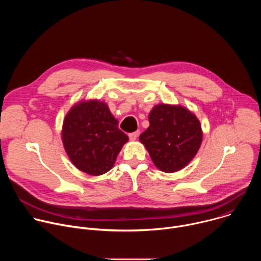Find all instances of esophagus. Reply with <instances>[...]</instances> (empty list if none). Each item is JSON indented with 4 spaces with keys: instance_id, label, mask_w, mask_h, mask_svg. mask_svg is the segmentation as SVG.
I'll use <instances>...</instances> for the list:
<instances>
[{
    "instance_id": "34e87169",
    "label": "esophagus",
    "mask_w": 261,
    "mask_h": 261,
    "mask_svg": "<svg viewBox=\"0 0 261 261\" xmlns=\"http://www.w3.org/2000/svg\"><path fill=\"white\" fill-rule=\"evenodd\" d=\"M138 134H139L138 131H135V132H133V133H130V134H129L130 140H136V138L138 137Z\"/></svg>"
}]
</instances>
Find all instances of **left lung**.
I'll return each mask as SVG.
<instances>
[{"mask_svg": "<svg viewBox=\"0 0 261 261\" xmlns=\"http://www.w3.org/2000/svg\"><path fill=\"white\" fill-rule=\"evenodd\" d=\"M150 126L140 134L155 166L171 173L182 169L197 154L202 141L197 117L181 105L160 103L148 115Z\"/></svg>", "mask_w": 261, "mask_h": 261, "instance_id": "1", "label": "left lung"}]
</instances>
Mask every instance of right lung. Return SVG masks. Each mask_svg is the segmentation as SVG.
I'll return each instance as SVG.
<instances>
[{"label":"right lung","mask_w":261,"mask_h":261,"mask_svg":"<svg viewBox=\"0 0 261 261\" xmlns=\"http://www.w3.org/2000/svg\"><path fill=\"white\" fill-rule=\"evenodd\" d=\"M118 125L103 101L90 99L74 104L62 127V141L72 164L94 176L109 171L129 140Z\"/></svg>","instance_id":"right-lung-1"}]
</instances>
